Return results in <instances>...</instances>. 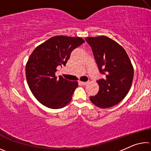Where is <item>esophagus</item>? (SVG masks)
Here are the masks:
<instances>
[{
  "label": "esophagus",
  "mask_w": 151,
  "mask_h": 151,
  "mask_svg": "<svg viewBox=\"0 0 151 151\" xmlns=\"http://www.w3.org/2000/svg\"><path fill=\"white\" fill-rule=\"evenodd\" d=\"M79 83H81L82 85H86L88 84V82H82V81H79Z\"/></svg>",
  "instance_id": "esophagus-1"
}]
</instances>
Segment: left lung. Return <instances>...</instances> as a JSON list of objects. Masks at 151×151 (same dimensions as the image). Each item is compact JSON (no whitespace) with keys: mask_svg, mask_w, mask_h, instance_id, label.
I'll return each instance as SVG.
<instances>
[{"mask_svg":"<svg viewBox=\"0 0 151 151\" xmlns=\"http://www.w3.org/2000/svg\"><path fill=\"white\" fill-rule=\"evenodd\" d=\"M85 40L92 48L99 72L104 75L97 81L99 91L90 100L101 109L116 105L131 88L134 76L131 60L121 45L105 36Z\"/></svg>","mask_w":151,"mask_h":151,"instance_id":"left-lung-1","label":"left lung"}]
</instances>
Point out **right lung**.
I'll return each instance as SVG.
<instances>
[{
    "label": "right lung",
    "mask_w": 151,
    "mask_h": 151,
    "mask_svg": "<svg viewBox=\"0 0 151 151\" xmlns=\"http://www.w3.org/2000/svg\"><path fill=\"white\" fill-rule=\"evenodd\" d=\"M84 42L81 37L56 36L33 50L26 65L27 81L33 95L43 105L57 109L70 103L78 82L57 77L55 73L58 66L66 65L71 52Z\"/></svg>",
    "instance_id": "1"
}]
</instances>
